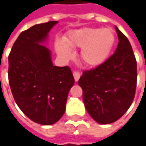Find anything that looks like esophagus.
Here are the masks:
<instances>
[{
	"label": "esophagus",
	"mask_w": 146,
	"mask_h": 146,
	"mask_svg": "<svg viewBox=\"0 0 146 146\" xmlns=\"http://www.w3.org/2000/svg\"><path fill=\"white\" fill-rule=\"evenodd\" d=\"M73 76H74V80H75V81L77 82V81L79 80V79H80V73H78V72H73Z\"/></svg>",
	"instance_id": "1"
}]
</instances>
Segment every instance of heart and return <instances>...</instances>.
I'll use <instances>...</instances> for the list:
<instances>
[{
  "mask_svg": "<svg viewBox=\"0 0 146 146\" xmlns=\"http://www.w3.org/2000/svg\"><path fill=\"white\" fill-rule=\"evenodd\" d=\"M115 35L109 28L84 27L74 30L62 39H57L55 50L63 61L73 57L71 48H80V58L86 66L96 67L104 62L115 43Z\"/></svg>",
  "mask_w": 146,
  "mask_h": 146,
  "instance_id": "obj_1",
  "label": "heart"
}]
</instances>
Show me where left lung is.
<instances>
[{"label": "left lung", "mask_w": 146, "mask_h": 146, "mask_svg": "<svg viewBox=\"0 0 146 146\" xmlns=\"http://www.w3.org/2000/svg\"><path fill=\"white\" fill-rule=\"evenodd\" d=\"M115 52L94 70L84 71L78 84L88 113L100 124H110L132 104L137 83V62L128 38L115 26Z\"/></svg>", "instance_id": "8db88e82"}]
</instances>
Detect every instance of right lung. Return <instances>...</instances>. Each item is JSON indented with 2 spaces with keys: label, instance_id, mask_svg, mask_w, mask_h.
<instances>
[{
  "label": "right lung",
  "instance_id": "obj_1",
  "mask_svg": "<svg viewBox=\"0 0 146 146\" xmlns=\"http://www.w3.org/2000/svg\"><path fill=\"white\" fill-rule=\"evenodd\" d=\"M58 21L35 24L21 32L9 56V80L14 100L33 122L52 125L66 111L74 84L68 66L53 65L51 51L45 44Z\"/></svg>",
  "mask_w": 146,
  "mask_h": 146
}]
</instances>
